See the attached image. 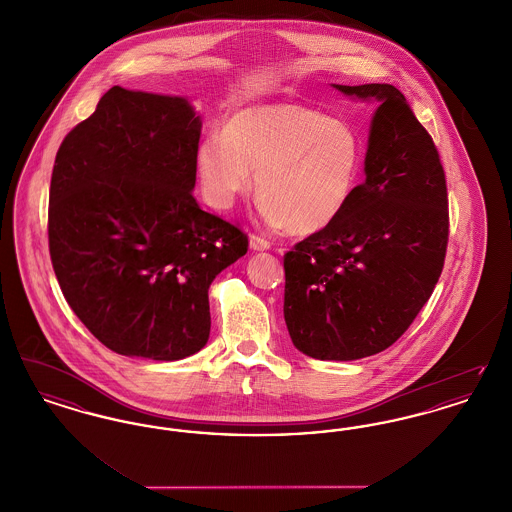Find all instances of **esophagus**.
I'll return each mask as SVG.
<instances>
[{"instance_id":"obj_1","label":"esophagus","mask_w":512,"mask_h":512,"mask_svg":"<svg viewBox=\"0 0 512 512\" xmlns=\"http://www.w3.org/2000/svg\"><path fill=\"white\" fill-rule=\"evenodd\" d=\"M249 247H251L253 251H267V249H270V242H268L267 238H261V236L253 234V236L249 238Z\"/></svg>"}]
</instances>
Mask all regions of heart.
Here are the masks:
<instances>
[{
  "mask_svg": "<svg viewBox=\"0 0 512 512\" xmlns=\"http://www.w3.org/2000/svg\"><path fill=\"white\" fill-rule=\"evenodd\" d=\"M361 140L340 119L301 103H263L238 109L197 149L205 199L228 209L255 192L272 224L313 234L340 217L361 171Z\"/></svg>",
  "mask_w": 512,
  "mask_h": 512,
  "instance_id": "b5f03b06",
  "label": "heart"
}]
</instances>
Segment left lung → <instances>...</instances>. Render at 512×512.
<instances>
[{"mask_svg":"<svg viewBox=\"0 0 512 512\" xmlns=\"http://www.w3.org/2000/svg\"><path fill=\"white\" fill-rule=\"evenodd\" d=\"M376 98L363 184L330 226L284 255L293 345L320 361L376 355L413 324L438 284L449 207L438 147L391 84L336 86Z\"/></svg>","mask_w":512,"mask_h":512,"instance_id":"obj_1","label":"left lung"}]
</instances>
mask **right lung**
<instances>
[{
    "label": "right lung",
    "mask_w": 512,
    "mask_h": 512,
    "mask_svg": "<svg viewBox=\"0 0 512 512\" xmlns=\"http://www.w3.org/2000/svg\"><path fill=\"white\" fill-rule=\"evenodd\" d=\"M199 134L186 99L113 86L55 155L51 265L74 315L119 355L197 353L209 286L247 253L244 230L192 194Z\"/></svg>",
    "instance_id": "add662e5"
}]
</instances>
